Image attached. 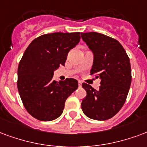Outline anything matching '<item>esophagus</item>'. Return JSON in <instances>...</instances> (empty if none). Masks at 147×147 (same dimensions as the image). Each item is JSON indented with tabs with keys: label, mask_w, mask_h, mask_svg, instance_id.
<instances>
[{
	"label": "esophagus",
	"mask_w": 147,
	"mask_h": 147,
	"mask_svg": "<svg viewBox=\"0 0 147 147\" xmlns=\"http://www.w3.org/2000/svg\"><path fill=\"white\" fill-rule=\"evenodd\" d=\"M81 84H82V83H81V81H78V86L81 87Z\"/></svg>",
	"instance_id": "34e87169"
}]
</instances>
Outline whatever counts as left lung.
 I'll return each instance as SVG.
<instances>
[{
  "label": "left lung",
  "mask_w": 147,
  "mask_h": 147,
  "mask_svg": "<svg viewBox=\"0 0 147 147\" xmlns=\"http://www.w3.org/2000/svg\"><path fill=\"white\" fill-rule=\"evenodd\" d=\"M81 38L93 53L91 74L100 79L99 89L83 83L87 92L81 102V109L88 117L106 121L113 117L128 96L131 82L129 58L117 40L104 34L81 33Z\"/></svg>",
  "instance_id": "1"
}]
</instances>
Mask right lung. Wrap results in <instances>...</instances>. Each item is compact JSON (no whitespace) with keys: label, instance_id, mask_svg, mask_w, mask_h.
Returning a JSON list of instances; mask_svg holds the SVG:
<instances>
[{"label":"right lung","instance_id":"1","mask_svg":"<svg viewBox=\"0 0 147 147\" xmlns=\"http://www.w3.org/2000/svg\"><path fill=\"white\" fill-rule=\"evenodd\" d=\"M80 38V32L45 34L26 49L18 67L17 87L26 110L34 118L42 121L58 118L66 98L78 88L74 78L57 82L53 75L65 65L69 51Z\"/></svg>","mask_w":147,"mask_h":147}]
</instances>
